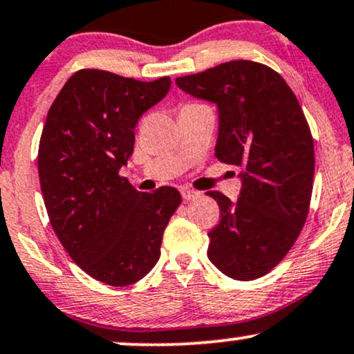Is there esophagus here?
Segmentation results:
<instances>
[{"instance_id":"1","label":"esophagus","mask_w":354,"mask_h":354,"mask_svg":"<svg viewBox=\"0 0 354 354\" xmlns=\"http://www.w3.org/2000/svg\"><path fill=\"white\" fill-rule=\"evenodd\" d=\"M181 196H183V199H186V201H191V199H198L199 196H201V193H198V191H193V189H188V188H183Z\"/></svg>"}]
</instances>
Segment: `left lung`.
<instances>
[{
    "instance_id": "left-lung-1",
    "label": "left lung",
    "mask_w": 354,
    "mask_h": 354,
    "mask_svg": "<svg viewBox=\"0 0 354 354\" xmlns=\"http://www.w3.org/2000/svg\"><path fill=\"white\" fill-rule=\"evenodd\" d=\"M176 85L218 105L216 158L242 168L237 201L207 193L221 211L207 257L234 280L259 279L287 255L308 216L315 150L305 115L282 75L254 61L219 64Z\"/></svg>"
}]
</instances>
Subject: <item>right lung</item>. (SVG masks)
Segmentation results:
<instances>
[{
	"label": "right lung",
	"mask_w": 354,
	"mask_h": 354,
	"mask_svg": "<svg viewBox=\"0 0 354 354\" xmlns=\"http://www.w3.org/2000/svg\"><path fill=\"white\" fill-rule=\"evenodd\" d=\"M169 87V77L142 82L82 69L64 84L42 129L37 169L50 225L72 261L112 287L155 267L181 204L171 186L140 193L118 174L133 153L138 118Z\"/></svg>",
	"instance_id": "obj_1"
}]
</instances>
